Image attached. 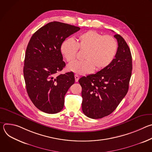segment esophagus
<instances>
[{"mask_svg":"<svg viewBox=\"0 0 152 152\" xmlns=\"http://www.w3.org/2000/svg\"><path fill=\"white\" fill-rule=\"evenodd\" d=\"M75 81L78 82V80L79 79V76L77 75H75Z\"/></svg>","mask_w":152,"mask_h":152,"instance_id":"esophagus-1","label":"esophagus"}]
</instances>
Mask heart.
Listing matches in <instances>:
<instances>
[{"mask_svg":"<svg viewBox=\"0 0 152 152\" xmlns=\"http://www.w3.org/2000/svg\"><path fill=\"white\" fill-rule=\"evenodd\" d=\"M117 48V42L113 37L90 31L80 35L76 42L72 39L65 40L61 52L66 60L70 62L76 58L78 49L85 51V60L74 61L67 66L69 71L84 75L91 73L94 69L100 70L109 66L116 55Z\"/></svg>","mask_w":152,"mask_h":152,"instance_id":"heart-1","label":"heart"}]
</instances>
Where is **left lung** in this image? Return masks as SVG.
Returning a JSON list of instances; mask_svg holds the SVG:
<instances>
[{
    "label": "left lung",
    "mask_w": 152,
    "mask_h": 152,
    "mask_svg": "<svg viewBox=\"0 0 152 152\" xmlns=\"http://www.w3.org/2000/svg\"><path fill=\"white\" fill-rule=\"evenodd\" d=\"M114 37L118 42L115 58L106 68L96 74L82 77L83 114L93 119L111 114L126 95L132 70V59L130 49L118 34Z\"/></svg>",
    "instance_id": "8db88e82"
}]
</instances>
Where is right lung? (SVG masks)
<instances>
[{"label": "right lung", "instance_id": "add662e5", "mask_svg": "<svg viewBox=\"0 0 152 152\" xmlns=\"http://www.w3.org/2000/svg\"><path fill=\"white\" fill-rule=\"evenodd\" d=\"M80 28L52 21L39 28L28 43L23 75L28 96L40 111L56 114L64 107V96L75 83L73 72L55 74L66 66L61 52L62 43Z\"/></svg>", "mask_w": 152, "mask_h": 152}]
</instances>
